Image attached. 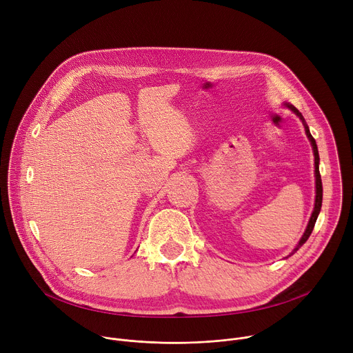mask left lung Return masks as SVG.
<instances>
[{
    "mask_svg": "<svg viewBox=\"0 0 353 353\" xmlns=\"http://www.w3.org/2000/svg\"><path fill=\"white\" fill-rule=\"evenodd\" d=\"M285 106H286L288 109H290V110L301 120V123H303V125H305L306 135H307L309 141L312 142V148H313V152H314V169H316V170H314V172H316V173H314V174H316V203H314V210H313V214H312V216H310V221H309V223H307V228H306L303 236H301L299 244L293 248V251L290 253V256H292V254L296 253V251H297L301 245H303V244L307 241V239L310 237V234H312V232H313V229H314L317 216H319V214H320V211H321V203H323V183H321V176H320V170H319L320 157H319V149H317L316 139L312 137L310 130H309V127H307V124H306L303 116H301V113H300L294 106H292V105H289V103H285Z\"/></svg>",
    "mask_w": 353,
    "mask_h": 353,
    "instance_id": "1",
    "label": "left lung"
}]
</instances>
